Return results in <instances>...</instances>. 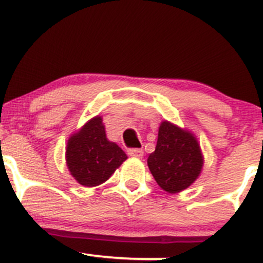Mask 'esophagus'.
<instances>
[{
  "mask_svg": "<svg viewBox=\"0 0 263 263\" xmlns=\"http://www.w3.org/2000/svg\"><path fill=\"white\" fill-rule=\"evenodd\" d=\"M128 155L134 156V158H143L144 150L143 149H138V147H134V149H129L128 150Z\"/></svg>",
  "mask_w": 263,
  "mask_h": 263,
  "instance_id": "34e87169",
  "label": "esophagus"
}]
</instances>
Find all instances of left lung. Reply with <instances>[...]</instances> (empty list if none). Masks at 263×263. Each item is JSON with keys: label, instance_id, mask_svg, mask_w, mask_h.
Instances as JSON below:
<instances>
[{"label": "left lung", "instance_id": "left-lung-1", "mask_svg": "<svg viewBox=\"0 0 263 263\" xmlns=\"http://www.w3.org/2000/svg\"><path fill=\"white\" fill-rule=\"evenodd\" d=\"M202 164L201 149L193 133L164 120L159 126L155 152L147 158L159 186L170 194L185 190L199 178Z\"/></svg>", "mask_w": 263, "mask_h": 263}]
</instances>
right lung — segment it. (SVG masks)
<instances>
[{"instance_id":"1","label":"right lung","mask_w":263,"mask_h":263,"mask_svg":"<svg viewBox=\"0 0 263 263\" xmlns=\"http://www.w3.org/2000/svg\"><path fill=\"white\" fill-rule=\"evenodd\" d=\"M125 153L105 135L102 117H94L68 139L67 166L70 175L87 187L98 186L110 178L123 161Z\"/></svg>"}]
</instances>
